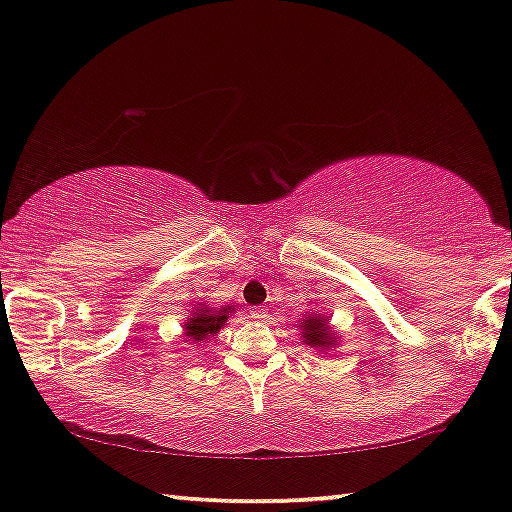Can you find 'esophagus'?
<instances>
[{
    "label": "esophagus",
    "mask_w": 512,
    "mask_h": 512,
    "mask_svg": "<svg viewBox=\"0 0 512 512\" xmlns=\"http://www.w3.org/2000/svg\"><path fill=\"white\" fill-rule=\"evenodd\" d=\"M249 314H251V319H265V317H268L265 307H251Z\"/></svg>",
    "instance_id": "esophagus-1"
}]
</instances>
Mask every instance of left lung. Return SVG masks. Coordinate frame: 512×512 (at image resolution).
Segmentation results:
<instances>
[{
	"label": "left lung",
	"mask_w": 512,
	"mask_h": 512,
	"mask_svg": "<svg viewBox=\"0 0 512 512\" xmlns=\"http://www.w3.org/2000/svg\"><path fill=\"white\" fill-rule=\"evenodd\" d=\"M300 338H303L305 345L317 349H328L338 342V335L331 331L328 319L321 317V314H307L303 324H300Z\"/></svg>",
	"instance_id": "left-lung-1"
}]
</instances>
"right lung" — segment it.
Listing matches in <instances>:
<instances>
[{
    "instance_id": "add662e5",
    "label": "right lung",
    "mask_w": 512,
    "mask_h": 512,
    "mask_svg": "<svg viewBox=\"0 0 512 512\" xmlns=\"http://www.w3.org/2000/svg\"><path fill=\"white\" fill-rule=\"evenodd\" d=\"M228 314H233V307H219V310H209V307L202 305L200 310H195L191 314V319H186V333L184 338L191 342H205L209 338H214L216 333L226 326Z\"/></svg>"
}]
</instances>
